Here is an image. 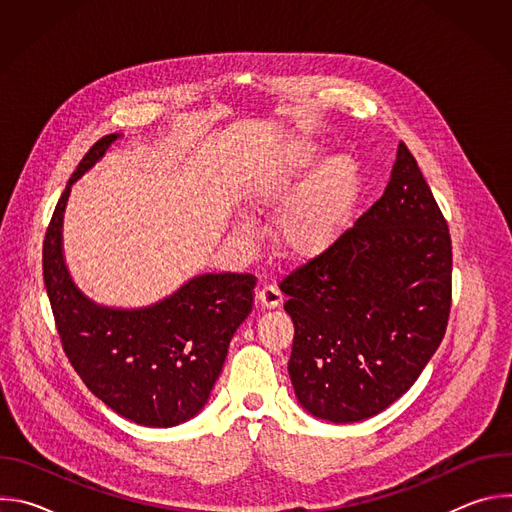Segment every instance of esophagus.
Listing matches in <instances>:
<instances>
[{
  "mask_svg": "<svg viewBox=\"0 0 512 512\" xmlns=\"http://www.w3.org/2000/svg\"><path fill=\"white\" fill-rule=\"evenodd\" d=\"M255 300H257V304H259L263 310H273V308H277V306L283 302V296H281V291H279L275 285H263V287L257 291Z\"/></svg>",
  "mask_w": 512,
  "mask_h": 512,
  "instance_id": "obj_1",
  "label": "esophagus"
}]
</instances>
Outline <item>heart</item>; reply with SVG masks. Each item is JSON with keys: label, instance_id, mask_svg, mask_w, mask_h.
I'll use <instances>...</instances> for the list:
<instances>
[{"label": "heart", "instance_id": "b5f03b06", "mask_svg": "<svg viewBox=\"0 0 512 512\" xmlns=\"http://www.w3.org/2000/svg\"><path fill=\"white\" fill-rule=\"evenodd\" d=\"M318 160L316 148L302 145L287 170L255 182L251 204L269 212L285 206L275 225V239L291 259H310L328 251L346 233L360 192V168L348 154L320 164L300 184L302 172Z\"/></svg>", "mask_w": 512, "mask_h": 512}]
</instances>
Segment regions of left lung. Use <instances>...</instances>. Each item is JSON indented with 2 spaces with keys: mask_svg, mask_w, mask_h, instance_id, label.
Segmentation results:
<instances>
[{
  "mask_svg": "<svg viewBox=\"0 0 512 512\" xmlns=\"http://www.w3.org/2000/svg\"><path fill=\"white\" fill-rule=\"evenodd\" d=\"M279 287L296 330L287 371L308 413L362 421L409 391L446 334L452 239L405 143L383 196Z\"/></svg>",
  "mask_w": 512,
  "mask_h": 512,
  "instance_id": "8db88e82",
  "label": "left lung"
}]
</instances>
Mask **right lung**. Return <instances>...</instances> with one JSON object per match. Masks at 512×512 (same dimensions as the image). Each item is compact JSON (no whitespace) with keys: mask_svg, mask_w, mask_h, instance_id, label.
I'll list each match as a JSON object with an SVG mask.
<instances>
[{"mask_svg":"<svg viewBox=\"0 0 512 512\" xmlns=\"http://www.w3.org/2000/svg\"><path fill=\"white\" fill-rule=\"evenodd\" d=\"M119 137H101L70 176L42 249L48 300L62 348L89 391L121 417L174 427L208 401L233 334L253 310L251 273H204L172 296L137 310L99 306L72 281L62 255V216L70 186Z\"/></svg>","mask_w":512,"mask_h":512,"instance_id":"1","label":"right lung"}]
</instances>
